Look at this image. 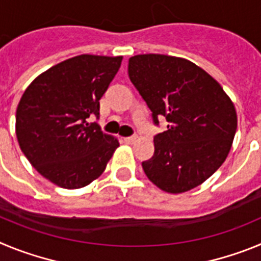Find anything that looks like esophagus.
I'll list each match as a JSON object with an SVG mask.
<instances>
[{"label":"esophagus","instance_id":"34e87169","mask_svg":"<svg viewBox=\"0 0 261 261\" xmlns=\"http://www.w3.org/2000/svg\"><path fill=\"white\" fill-rule=\"evenodd\" d=\"M137 140V136H129V137H124V142L125 144H133Z\"/></svg>","mask_w":261,"mask_h":261}]
</instances>
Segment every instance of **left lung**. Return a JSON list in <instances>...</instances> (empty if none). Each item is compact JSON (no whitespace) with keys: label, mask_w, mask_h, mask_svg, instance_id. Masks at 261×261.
<instances>
[{"label":"left lung","mask_w":261,"mask_h":261,"mask_svg":"<svg viewBox=\"0 0 261 261\" xmlns=\"http://www.w3.org/2000/svg\"><path fill=\"white\" fill-rule=\"evenodd\" d=\"M128 74L153 123L161 116L168 123L142 162L149 180L168 193L204 183L225 162L237 132V112L221 85L188 60L154 53L130 57Z\"/></svg>","instance_id":"left-lung-1"}]
</instances>
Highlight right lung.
Instances as JSON below:
<instances>
[{
    "instance_id": "right-lung-1",
    "label": "right lung",
    "mask_w": 261,
    "mask_h": 261,
    "mask_svg": "<svg viewBox=\"0 0 261 261\" xmlns=\"http://www.w3.org/2000/svg\"><path fill=\"white\" fill-rule=\"evenodd\" d=\"M123 57L81 55L32 81L20 98L15 133L20 150L45 179L75 190L105 171L119 146L91 119Z\"/></svg>"
}]
</instances>
